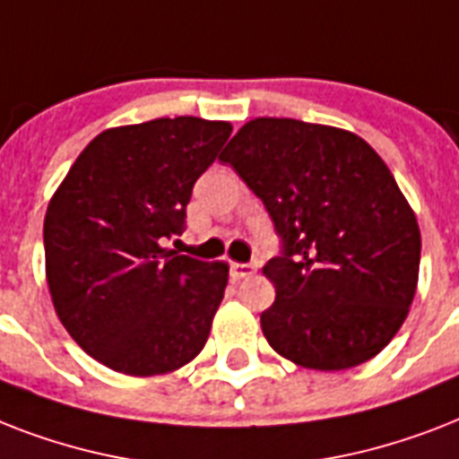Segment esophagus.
I'll return each instance as SVG.
<instances>
[{"label":"esophagus","instance_id":"obj_1","mask_svg":"<svg viewBox=\"0 0 459 459\" xmlns=\"http://www.w3.org/2000/svg\"><path fill=\"white\" fill-rule=\"evenodd\" d=\"M229 273L233 281H240V279H247L255 273V266L252 264H240V262H230L229 266Z\"/></svg>","mask_w":459,"mask_h":459}]
</instances>
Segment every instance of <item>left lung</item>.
<instances>
[{
	"label": "left lung",
	"mask_w": 459,
	"mask_h": 459,
	"mask_svg": "<svg viewBox=\"0 0 459 459\" xmlns=\"http://www.w3.org/2000/svg\"><path fill=\"white\" fill-rule=\"evenodd\" d=\"M264 202L281 255L262 331L319 371L367 362L398 333L420 279L421 236L398 183L362 138L295 118H255L223 154Z\"/></svg>",
	"instance_id": "1"
}]
</instances>
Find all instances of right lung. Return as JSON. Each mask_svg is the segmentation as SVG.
<instances>
[{
	"label": "right lung",
	"mask_w": 459,
	"mask_h": 459,
	"mask_svg": "<svg viewBox=\"0 0 459 459\" xmlns=\"http://www.w3.org/2000/svg\"><path fill=\"white\" fill-rule=\"evenodd\" d=\"M226 121L154 118L100 133L45 216L47 283L71 338L128 377L187 364L209 338L229 266L166 250L186 230L195 180L230 135Z\"/></svg>",
	"instance_id": "obj_1"
}]
</instances>
